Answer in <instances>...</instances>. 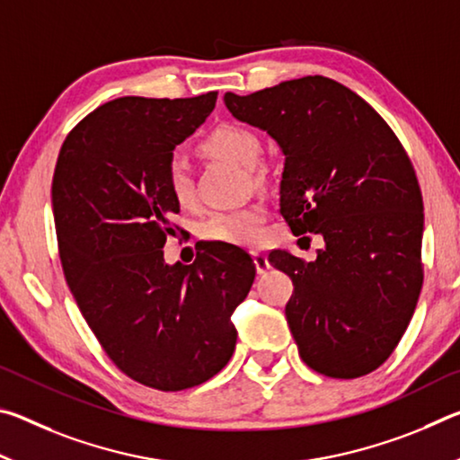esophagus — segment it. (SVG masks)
Wrapping results in <instances>:
<instances>
[{"label": "esophagus", "instance_id": "1", "mask_svg": "<svg viewBox=\"0 0 460 460\" xmlns=\"http://www.w3.org/2000/svg\"><path fill=\"white\" fill-rule=\"evenodd\" d=\"M253 263H255V270H258V274H266L270 270V261H268V255L261 253V252H253Z\"/></svg>", "mask_w": 460, "mask_h": 460}]
</instances>
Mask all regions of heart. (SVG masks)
Segmentation results:
<instances>
[{
	"instance_id": "heart-1",
	"label": "heart",
	"mask_w": 460,
	"mask_h": 460,
	"mask_svg": "<svg viewBox=\"0 0 460 460\" xmlns=\"http://www.w3.org/2000/svg\"><path fill=\"white\" fill-rule=\"evenodd\" d=\"M202 150L215 158L229 160L243 170H255L261 162V139L253 129L227 123L217 128L205 142ZM166 189L178 205H189L194 197L190 168L181 155H172L166 166ZM263 208L260 205L231 208L207 217L200 225V237L215 243L227 245H253L261 239Z\"/></svg>"
}]
</instances>
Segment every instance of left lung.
<instances>
[{
    "mask_svg": "<svg viewBox=\"0 0 460 460\" xmlns=\"http://www.w3.org/2000/svg\"><path fill=\"white\" fill-rule=\"evenodd\" d=\"M225 105L282 147L279 213L294 235L324 239L314 261L268 255L292 278L286 321L302 361L326 377L367 376L398 347L422 290L424 205L406 150L367 101L321 75L225 93Z\"/></svg>",
    "mask_w": 460,
    "mask_h": 460,
    "instance_id": "obj_1",
    "label": "left lung"
}]
</instances>
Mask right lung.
Instances as JSON below:
<instances>
[{
	"instance_id": "add662e5",
	"label": "right lung",
	"mask_w": 460,
	"mask_h": 460,
	"mask_svg": "<svg viewBox=\"0 0 460 460\" xmlns=\"http://www.w3.org/2000/svg\"><path fill=\"white\" fill-rule=\"evenodd\" d=\"M217 91L190 99L119 97L75 126L52 178V211L66 284L109 359L137 384L181 392L229 363L255 263L208 243L190 266L162 247L181 211L166 189L178 144L215 109Z\"/></svg>"
}]
</instances>
